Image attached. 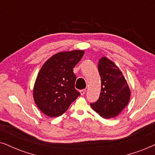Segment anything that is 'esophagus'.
I'll use <instances>...</instances> for the list:
<instances>
[{
    "label": "esophagus",
    "mask_w": 155,
    "mask_h": 155,
    "mask_svg": "<svg viewBox=\"0 0 155 155\" xmlns=\"http://www.w3.org/2000/svg\"><path fill=\"white\" fill-rule=\"evenodd\" d=\"M80 93H81V95H82V96H84V95L85 94V93H86V89L80 90Z\"/></svg>",
    "instance_id": "esophagus-1"
}]
</instances>
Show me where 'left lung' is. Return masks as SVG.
<instances>
[{
	"label": "left lung",
	"mask_w": 155,
	"mask_h": 155,
	"mask_svg": "<svg viewBox=\"0 0 155 155\" xmlns=\"http://www.w3.org/2000/svg\"><path fill=\"white\" fill-rule=\"evenodd\" d=\"M98 69L101 79V90L96 102L91 106L104 118L117 116L128 104L130 91L119 68L107 57L99 60Z\"/></svg>",
	"instance_id": "left-lung-1"
}]
</instances>
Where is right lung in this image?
I'll use <instances>...</instances> for the list:
<instances>
[{
    "instance_id": "right-lung-1",
    "label": "right lung",
    "mask_w": 155,
    "mask_h": 155,
    "mask_svg": "<svg viewBox=\"0 0 155 155\" xmlns=\"http://www.w3.org/2000/svg\"><path fill=\"white\" fill-rule=\"evenodd\" d=\"M84 54L83 50L57 53L50 57L39 71L33 97L39 109L47 116H60L80 96L74 87L76 76L73 69Z\"/></svg>"
}]
</instances>
